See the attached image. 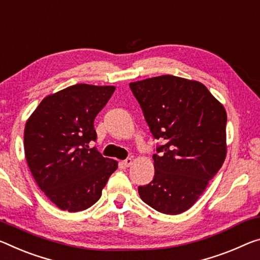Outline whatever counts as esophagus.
<instances>
[{
  "mask_svg": "<svg viewBox=\"0 0 260 260\" xmlns=\"http://www.w3.org/2000/svg\"><path fill=\"white\" fill-rule=\"evenodd\" d=\"M132 163H133V159H132V158H126L125 160H122V162H121V164L125 168H128Z\"/></svg>",
  "mask_w": 260,
  "mask_h": 260,
  "instance_id": "obj_1",
  "label": "esophagus"
}]
</instances>
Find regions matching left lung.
<instances>
[{"instance_id":"1","label":"left lung","mask_w":260,"mask_h":260,"mask_svg":"<svg viewBox=\"0 0 260 260\" xmlns=\"http://www.w3.org/2000/svg\"><path fill=\"white\" fill-rule=\"evenodd\" d=\"M152 137L163 145L152 155L155 176L139 186L157 212L176 215L192 207L226 155L223 105L197 81L162 75L132 82Z\"/></svg>"}]
</instances>
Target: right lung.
<instances>
[{"label":"right lung","instance_id":"right-lung-1","mask_svg":"<svg viewBox=\"0 0 260 260\" xmlns=\"http://www.w3.org/2000/svg\"><path fill=\"white\" fill-rule=\"evenodd\" d=\"M114 90L112 85L68 86L45 97L26 121L27 166L41 191L62 211L91 207L117 170V160L89 147L97 139L94 118Z\"/></svg>","mask_w":260,"mask_h":260}]
</instances>
